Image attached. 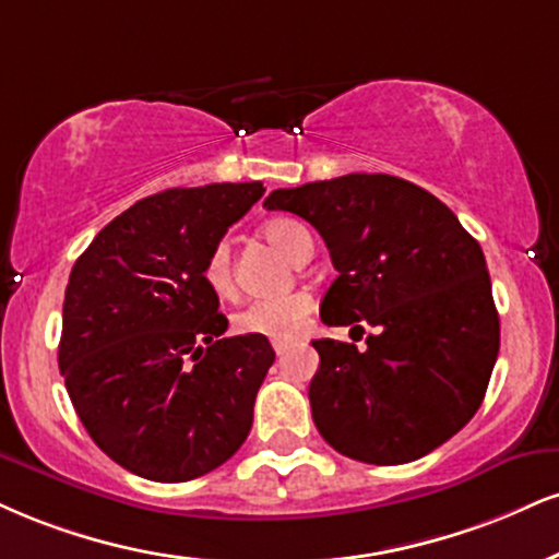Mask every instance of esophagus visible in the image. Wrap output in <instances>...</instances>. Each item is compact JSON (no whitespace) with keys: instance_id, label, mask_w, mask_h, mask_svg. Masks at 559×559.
<instances>
[{"instance_id":"1","label":"esophagus","mask_w":559,"mask_h":559,"mask_svg":"<svg viewBox=\"0 0 559 559\" xmlns=\"http://www.w3.org/2000/svg\"><path fill=\"white\" fill-rule=\"evenodd\" d=\"M273 348H275V354L284 356V354L288 352V348H292V344H273Z\"/></svg>"}]
</instances>
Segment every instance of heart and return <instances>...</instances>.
Here are the masks:
<instances>
[{
  "label": "heart",
  "instance_id": "heart-1",
  "mask_svg": "<svg viewBox=\"0 0 559 559\" xmlns=\"http://www.w3.org/2000/svg\"><path fill=\"white\" fill-rule=\"evenodd\" d=\"M265 237L278 252H284L288 260H297L301 252L312 247L307 228L288 218L267 221L262 226ZM203 278L211 286V292L218 297H228L234 292V271H231V247L226 239H221L205 258ZM312 297L305 292L286 294L275 299H252L234 314V331L241 335H258V338L275 341V344H288L305 333L309 314H312Z\"/></svg>",
  "mask_w": 559,
  "mask_h": 559
}]
</instances>
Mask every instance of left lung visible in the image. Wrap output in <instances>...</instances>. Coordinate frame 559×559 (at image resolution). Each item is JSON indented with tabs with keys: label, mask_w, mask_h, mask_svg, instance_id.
Masks as SVG:
<instances>
[{
	"label": "left lung",
	"mask_w": 559,
	"mask_h": 559,
	"mask_svg": "<svg viewBox=\"0 0 559 559\" xmlns=\"http://www.w3.org/2000/svg\"><path fill=\"white\" fill-rule=\"evenodd\" d=\"M267 211L320 231L338 278L325 325L374 328L359 352L320 338L309 382L314 427L341 455L395 466L432 453L472 421L500 352L484 252L445 203L390 174H346L275 190Z\"/></svg>",
	"instance_id": "obj_1"
}]
</instances>
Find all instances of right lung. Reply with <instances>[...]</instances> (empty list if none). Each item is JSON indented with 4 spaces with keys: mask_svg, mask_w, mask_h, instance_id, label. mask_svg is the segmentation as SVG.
Returning <instances> with one entry per match:
<instances>
[{
    "mask_svg": "<svg viewBox=\"0 0 559 559\" xmlns=\"http://www.w3.org/2000/svg\"><path fill=\"white\" fill-rule=\"evenodd\" d=\"M260 181L177 187L96 234L64 292L59 372L93 442L151 481H190L241 448L275 352L231 335L203 278Z\"/></svg>",
    "mask_w": 559,
    "mask_h": 559,
    "instance_id": "1",
    "label": "right lung"
}]
</instances>
